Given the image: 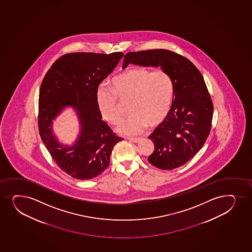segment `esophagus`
<instances>
[{
  "mask_svg": "<svg viewBox=\"0 0 252 252\" xmlns=\"http://www.w3.org/2000/svg\"><path fill=\"white\" fill-rule=\"evenodd\" d=\"M128 140H130V141L133 142V143H139L141 139H139V138H129Z\"/></svg>",
  "mask_w": 252,
  "mask_h": 252,
  "instance_id": "obj_1",
  "label": "esophagus"
}]
</instances>
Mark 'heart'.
<instances>
[{"mask_svg":"<svg viewBox=\"0 0 252 252\" xmlns=\"http://www.w3.org/2000/svg\"><path fill=\"white\" fill-rule=\"evenodd\" d=\"M175 85L166 71H151L145 68H132L112 80V90L100 86L95 93V102L101 119L111 125L122 119L118 99L129 101L130 116L122 122L117 132L123 135H137L145 127H157L171 112Z\"/></svg>","mask_w":252,"mask_h":252,"instance_id":"b5f03b06","label":"heart"}]
</instances>
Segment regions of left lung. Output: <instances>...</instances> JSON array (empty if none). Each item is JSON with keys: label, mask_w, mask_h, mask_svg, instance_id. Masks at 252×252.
<instances>
[{"label": "left lung", "mask_w": 252, "mask_h": 252, "mask_svg": "<svg viewBox=\"0 0 252 252\" xmlns=\"http://www.w3.org/2000/svg\"><path fill=\"white\" fill-rule=\"evenodd\" d=\"M128 64L160 66L173 80L172 107L149 136L155 150L148 160L166 171L182 166L201 150L211 130L214 105L203 75L188 59L167 49L128 52L123 69Z\"/></svg>", "instance_id": "1"}]
</instances>
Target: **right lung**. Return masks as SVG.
<instances>
[{
  "instance_id": "add662e5",
  "label": "right lung",
  "mask_w": 252,
  "mask_h": 252,
  "mask_svg": "<svg viewBox=\"0 0 252 252\" xmlns=\"http://www.w3.org/2000/svg\"><path fill=\"white\" fill-rule=\"evenodd\" d=\"M121 52L71 53L61 56L48 70L38 98V130L42 141L62 171L89 180L109 165L114 145L123 140L101 120L95 102L99 85L117 66ZM72 107L81 130L73 146L61 144L52 133V121L65 107Z\"/></svg>"
}]
</instances>
